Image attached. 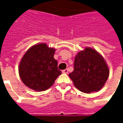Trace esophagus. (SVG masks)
<instances>
[{
	"instance_id": "esophagus-1",
	"label": "esophagus",
	"mask_w": 123,
	"mask_h": 123,
	"mask_svg": "<svg viewBox=\"0 0 123 123\" xmlns=\"http://www.w3.org/2000/svg\"><path fill=\"white\" fill-rule=\"evenodd\" d=\"M68 69H64V70H62V73H64V74H67V73H68Z\"/></svg>"
}]
</instances>
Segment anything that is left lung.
I'll list each match as a JSON object with an SVG mask.
<instances>
[{
  "label": "left lung",
  "mask_w": 123,
  "mask_h": 123,
  "mask_svg": "<svg viewBox=\"0 0 123 123\" xmlns=\"http://www.w3.org/2000/svg\"><path fill=\"white\" fill-rule=\"evenodd\" d=\"M109 70L103 56L90 47H86L76 56L74 70L69 77L82 92H98L108 79Z\"/></svg>",
  "instance_id": "8db88e82"
}]
</instances>
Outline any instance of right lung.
I'll list each match as a JSON object with an SVG mask.
<instances>
[{
    "instance_id": "add662e5",
    "label": "right lung",
    "mask_w": 123,
    "mask_h": 123,
    "mask_svg": "<svg viewBox=\"0 0 123 123\" xmlns=\"http://www.w3.org/2000/svg\"><path fill=\"white\" fill-rule=\"evenodd\" d=\"M55 49L46 43H39L26 51L19 65V74L26 86L35 91H44L51 87L61 74L57 61L54 59Z\"/></svg>"
}]
</instances>
